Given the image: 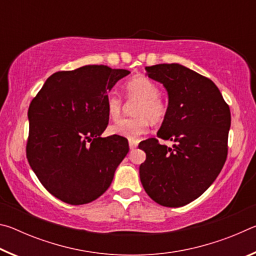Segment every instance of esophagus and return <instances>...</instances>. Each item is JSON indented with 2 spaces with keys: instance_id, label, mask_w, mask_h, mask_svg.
<instances>
[{
  "instance_id": "1",
  "label": "esophagus",
  "mask_w": 256,
  "mask_h": 256,
  "mask_svg": "<svg viewBox=\"0 0 256 256\" xmlns=\"http://www.w3.org/2000/svg\"><path fill=\"white\" fill-rule=\"evenodd\" d=\"M138 140H134V138H130V140H128L130 149H131V150L136 149V146H138Z\"/></svg>"
}]
</instances>
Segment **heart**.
<instances>
[{"label": "heart", "instance_id": "b5f03b06", "mask_svg": "<svg viewBox=\"0 0 256 256\" xmlns=\"http://www.w3.org/2000/svg\"><path fill=\"white\" fill-rule=\"evenodd\" d=\"M159 86L146 76H136L124 84L126 100L138 102L133 114L136 118L120 120L110 126V132L116 136L133 138L144 134L150 128V122L159 124L168 114V105L160 96ZM106 110L112 120H120L124 110L123 99L110 94L106 99Z\"/></svg>", "mask_w": 256, "mask_h": 256}]
</instances>
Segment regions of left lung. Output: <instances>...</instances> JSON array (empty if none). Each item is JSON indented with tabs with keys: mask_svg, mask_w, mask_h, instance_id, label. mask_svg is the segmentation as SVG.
I'll return each mask as SVG.
<instances>
[{
	"mask_svg": "<svg viewBox=\"0 0 256 256\" xmlns=\"http://www.w3.org/2000/svg\"><path fill=\"white\" fill-rule=\"evenodd\" d=\"M148 76L168 92L167 118L157 138L140 142L146 162L140 180L158 204L183 206L202 196L222 172L228 154L230 110L209 78L180 64L146 66Z\"/></svg>",
	"mask_w": 256,
	"mask_h": 256,
	"instance_id": "1",
	"label": "left lung"
}]
</instances>
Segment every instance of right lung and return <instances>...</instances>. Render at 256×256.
Listing matches in <instances>:
<instances>
[{"label": "right lung", "instance_id": "add662e5", "mask_svg": "<svg viewBox=\"0 0 256 256\" xmlns=\"http://www.w3.org/2000/svg\"><path fill=\"white\" fill-rule=\"evenodd\" d=\"M130 71L86 66L46 80L28 110V162L42 186L72 206L106 192L128 152V138H100L108 125V92Z\"/></svg>", "mask_w": 256, "mask_h": 256}]
</instances>
